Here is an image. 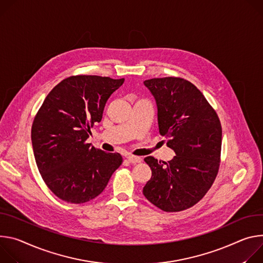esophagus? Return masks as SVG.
I'll use <instances>...</instances> for the list:
<instances>
[{
	"label": "esophagus",
	"instance_id": "obj_1",
	"mask_svg": "<svg viewBox=\"0 0 263 263\" xmlns=\"http://www.w3.org/2000/svg\"><path fill=\"white\" fill-rule=\"evenodd\" d=\"M126 159L132 163V164H137V163H140L142 161V159L140 157H136V156H127Z\"/></svg>",
	"mask_w": 263,
	"mask_h": 263
}]
</instances>
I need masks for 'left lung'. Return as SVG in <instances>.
<instances>
[{
	"label": "left lung",
	"instance_id": "8db88e82",
	"mask_svg": "<svg viewBox=\"0 0 263 263\" xmlns=\"http://www.w3.org/2000/svg\"><path fill=\"white\" fill-rule=\"evenodd\" d=\"M158 107L160 135L176 156L167 163L145 158L152 179L143 194L166 212L186 210L212 186L218 172L221 125L217 114L190 81L178 77L144 81Z\"/></svg>",
	"mask_w": 263,
	"mask_h": 263
}]
</instances>
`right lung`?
<instances>
[{"mask_svg":"<svg viewBox=\"0 0 263 263\" xmlns=\"http://www.w3.org/2000/svg\"><path fill=\"white\" fill-rule=\"evenodd\" d=\"M123 82L95 75L66 78L37 111L31 129L35 162L46 185L61 199L83 203L95 198L122 164L120 154L96 149L86 139Z\"/></svg>","mask_w":263,"mask_h":263,"instance_id":"add662e5","label":"right lung"}]
</instances>
